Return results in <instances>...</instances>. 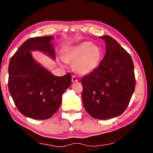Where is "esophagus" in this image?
Returning <instances> with one entry per match:
<instances>
[{
    "instance_id": "obj_1",
    "label": "esophagus",
    "mask_w": 153,
    "mask_h": 153,
    "mask_svg": "<svg viewBox=\"0 0 153 153\" xmlns=\"http://www.w3.org/2000/svg\"><path fill=\"white\" fill-rule=\"evenodd\" d=\"M71 81H72V82H73V83L77 82H78V79L77 78L76 76H72V77H71Z\"/></svg>"
}]
</instances>
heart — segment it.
<instances>
[{
    "label": "heart",
    "mask_w": 153,
    "mask_h": 153,
    "mask_svg": "<svg viewBox=\"0 0 153 153\" xmlns=\"http://www.w3.org/2000/svg\"><path fill=\"white\" fill-rule=\"evenodd\" d=\"M102 56L100 47L90 42H84L67 48L63 59L66 63H74L73 69L77 74L87 75L99 66Z\"/></svg>",
    "instance_id": "heart-1"
}]
</instances>
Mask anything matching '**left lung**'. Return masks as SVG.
<instances>
[{"mask_svg": "<svg viewBox=\"0 0 153 153\" xmlns=\"http://www.w3.org/2000/svg\"><path fill=\"white\" fill-rule=\"evenodd\" d=\"M106 42V54L97 69L82 77V99L92 117L107 120L122 114L135 90L136 79L131 56L109 36L100 37Z\"/></svg>", "mask_w": 153, "mask_h": 153, "instance_id": "8db88e82", "label": "left lung"}]
</instances>
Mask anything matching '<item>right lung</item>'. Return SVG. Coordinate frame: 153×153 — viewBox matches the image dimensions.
I'll use <instances>...</instances> for the list:
<instances>
[{
	"instance_id": "add662e5",
	"label": "right lung",
	"mask_w": 153,
	"mask_h": 153,
	"mask_svg": "<svg viewBox=\"0 0 153 153\" xmlns=\"http://www.w3.org/2000/svg\"><path fill=\"white\" fill-rule=\"evenodd\" d=\"M53 36L29 38L10 59L8 86L19 112L35 120L50 118L60 107L62 94L71 84V76H55L33 60L30 52L41 51L55 57Z\"/></svg>"
}]
</instances>
